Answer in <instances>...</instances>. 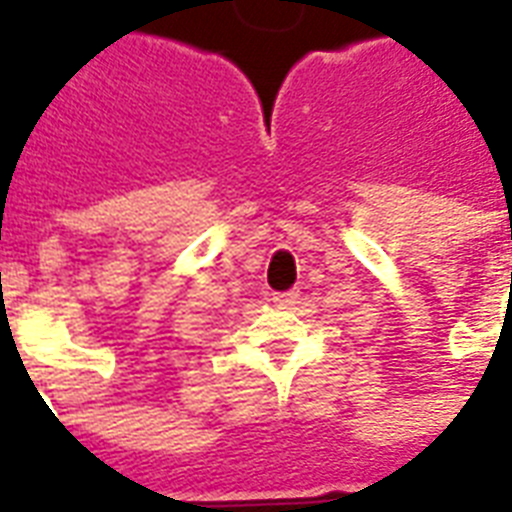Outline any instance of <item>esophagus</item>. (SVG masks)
Segmentation results:
<instances>
[{"label": "esophagus", "mask_w": 512, "mask_h": 512, "mask_svg": "<svg viewBox=\"0 0 512 512\" xmlns=\"http://www.w3.org/2000/svg\"><path fill=\"white\" fill-rule=\"evenodd\" d=\"M299 299V292H276L273 294V305H278V307H286V305H294V302H297Z\"/></svg>", "instance_id": "34e87169"}]
</instances>
